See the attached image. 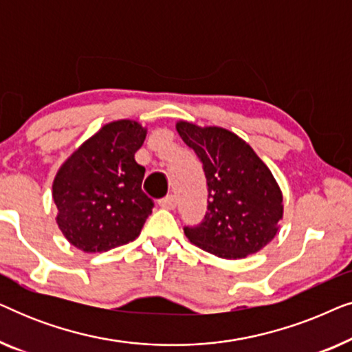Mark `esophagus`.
<instances>
[{
    "label": "esophagus",
    "instance_id": "1",
    "mask_svg": "<svg viewBox=\"0 0 352 352\" xmlns=\"http://www.w3.org/2000/svg\"><path fill=\"white\" fill-rule=\"evenodd\" d=\"M158 205L165 210H173L176 206V199L173 195H168V197H165V199H162L160 201H158Z\"/></svg>",
    "mask_w": 352,
    "mask_h": 352
}]
</instances>
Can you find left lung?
I'll return each instance as SVG.
<instances>
[{"label": "left lung", "instance_id": "1", "mask_svg": "<svg viewBox=\"0 0 352 352\" xmlns=\"http://www.w3.org/2000/svg\"><path fill=\"white\" fill-rule=\"evenodd\" d=\"M176 129L204 163L208 186V211L199 226H186V237L224 259H242L263 250L283 218L282 190L266 163L229 129L201 128L184 120Z\"/></svg>", "mask_w": 352, "mask_h": 352}]
</instances>
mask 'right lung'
<instances>
[{"label":"right lung","instance_id":"right-lung-1","mask_svg":"<svg viewBox=\"0 0 352 352\" xmlns=\"http://www.w3.org/2000/svg\"><path fill=\"white\" fill-rule=\"evenodd\" d=\"M147 128L134 120L104 124L81 144L52 181L56 223L85 253H102L141 234L153 201L141 186L146 168L134 160Z\"/></svg>","mask_w":352,"mask_h":352}]
</instances>
